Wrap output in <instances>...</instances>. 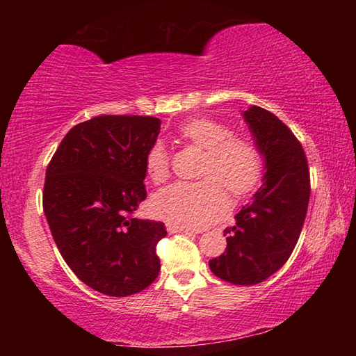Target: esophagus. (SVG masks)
Segmentation results:
<instances>
[{
    "label": "esophagus",
    "instance_id": "1",
    "mask_svg": "<svg viewBox=\"0 0 356 356\" xmlns=\"http://www.w3.org/2000/svg\"><path fill=\"white\" fill-rule=\"evenodd\" d=\"M166 229H168V232H170V234H176V232L193 234V232H196L195 229H191V227H185V226H179V225H166Z\"/></svg>",
    "mask_w": 356,
    "mask_h": 356
}]
</instances>
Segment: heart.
<instances>
[{"mask_svg": "<svg viewBox=\"0 0 356 356\" xmlns=\"http://www.w3.org/2000/svg\"><path fill=\"white\" fill-rule=\"evenodd\" d=\"M177 135L204 149L200 182H174L156 191L150 209L156 218L185 227H204L226 212L225 190L242 196L254 190L264 174V154L250 136L234 135L231 125L213 118H193ZM150 182L161 184L170 176L171 155L161 141L150 144L144 155Z\"/></svg>", "mask_w": 356, "mask_h": 356, "instance_id": "heart-1", "label": "heart"}]
</instances>
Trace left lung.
Instances as JSON below:
<instances>
[{
  "mask_svg": "<svg viewBox=\"0 0 356 356\" xmlns=\"http://www.w3.org/2000/svg\"><path fill=\"white\" fill-rule=\"evenodd\" d=\"M265 156L264 184L225 229L227 246L209 261L218 278L231 284L262 282L287 262L298 242L311 195L305 150L292 130L261 106L243 113Z\"/></svg>",
  "mask_w": 356,
  "mask_h": 356,
  "instance_id": "1",
  "label": "left lung"
}]
</instances>
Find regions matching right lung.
Masks as SVG:
<instances>
[{
  "label": "right lung",
  "instance_id": "add662e5",
  "mask_svg": "<svg viewBox=\"0 0 356 356\" xmlns=\"http://www.w3.org/2000/svg\"><path fill=\"white\" fill-rule=\"evenodd\" d=\"M161 120L106 114L76 124L47 166L44 212L78 280L110 297L152 284L160 272L161 221L134 218L146 200L144 155Z\"/></svg>",
  "mask_w": 356,
  "mask_h": 356
}]
</instances>
